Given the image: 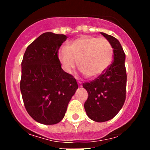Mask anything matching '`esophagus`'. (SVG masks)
Here are the masks:
<instances>
[{
	"label": "esophagus",
	"instance_id": "obj_1",
	"mask_svg": "<svg viewBox=\"0 0 150 150\" xmlns=\"http://www.w3.org/2000/svg\"><path fill=\"white\" fill-rule=\"evenodd\" d=\"M78 85H79V87H82V83H81V82H78Z\"/></svg>",
	"mask_w": 150,
	"mask_h": 150
}]
</instances>
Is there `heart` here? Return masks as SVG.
Listing matches in <instances>:
<instances>
[{"mask_svg": "<svg viewBox=\"0 0 150 150\" xmlns=\"http://www.w3.org/2000/svg\"><path fill=\"white\" fill-rule=\"evenodd\" d=\"M113 56V48L107 39L89 35L80 36L58 52V58L65 72L71 73L79 61L80 69L90 79L106 71Z\"/></svg>", "mask_w": 150, "mask_h": 150, "instance_id": "heart-1", "label": "heart"}]
</instances>
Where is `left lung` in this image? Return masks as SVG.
<instances>
[{"label": "left lung", "instance_id": "8db88e82", "mask_svg": "<svg viewBox=\"0 0 150 150\" xmlns=\"http://www.w3.org/2000/svg\"><path fill=\"white\" fill-rule=\"evenodd\" d=\"M113 50V61L104 73L82 87L88 92L84 104L87 116L96 122L112 119L123 107L125 100L127 75L125 54L119 41L113 36L101 32Z\"/></svg>", "mask_w": 150, "mask_h": 150}]
</instances>
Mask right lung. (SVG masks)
I'll use <instances>...</instances> for the list:
<instances>
[{
    "label": "right lung",
    "mask_w": 150,
    "mask_h": 150,
    "mask_svg": "<svg viewBox=\"0 0 150 150\" xmlns=\"http://www.w3.org/2000/svg\"><path fill=\"white\" fill-rule=\"evenodd\" d=\"M68 37L46 32L28 46L22 61L20 91L27 113L44 125L64 118L78 88L73 75L62 69L58 51Z\"/></svg>",
    "instance_id": "right-lung-1"
}]
</instances>
